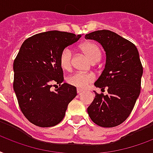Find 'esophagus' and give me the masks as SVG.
Masks as SVG:
<instances>
[{
  "label": "esophagus",
  "mask_w": 153,
  "mask_h": 153,
  "mask_svg": "<svg viewBox=\"0 0 153 153\" xmlns=\"http://www.w3.org/2000/svg\"><path fill=\"white\" fill-rule=\"evenodd\" d=\"M76 92H77V93H81L82 92H84V90L81 89V88H77V89H76Z\"/></svg>",
  "instance_id": "obj_1"
}]
</instances>
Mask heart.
<instances>
[{"mask_svg": "<svg viewBox=\"0 0 153 153\" xmlns=\"http://www.w3.org/2000/svg\"><path fill=\"white\" fill-rule=\"evenodd\" d=\"M80 49L93 63L99 61L102 55L100 47L93 41H86L81 44ZM72 58H73L72 50L69 48H65L60 53L59 58V62L61 68L65 70L70 69L72 67ZM95 76L92 73H75L68 76L67 77V82L69 85L79 88H85L88 85V84L93 82Z\"/></svg>", "mask_w": 153, "mask_h": 153, "instance_id": "obj_1", "label": "heart"}]
</instances>
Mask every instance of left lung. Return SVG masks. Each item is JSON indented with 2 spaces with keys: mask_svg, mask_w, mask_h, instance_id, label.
Here are the masks:
<instances>
[{
  "mask_svg": "<svg viewBox=\"0 0 153 153\" xmlns=\"http://www.w3.org/2000/svg\"><path fill=\"white\" fill-rule=\"evenodd\" d=\"M85 39L98 41L106 52L105 69L94 85L101 91L108 88L107 95L94 91L88 113L100 127H116L128 117L140 93L143 67L139 53L134 44L110 30L90 33Z\"/></svg>",
  "mask_w": 153,
  "mask_h": 153,
  "instance_id": "left-lung-1",
  "label": "left lung"
}]
</instances>
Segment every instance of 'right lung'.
Segmentation results:
<instances>
[{
    "label": "right lung",
    "instance_id": "right-lung-1",
    "mask_svg": "<svg viewBox=\"0 0 153 153\" xmlns=\"http://www.w3.org/2000/svg\"><path fill=\"white\" fill-rule=\"evenodd\" d=\"M80 36L48 31L33 35L22 44L13 62V89L21 112L32 124L53 127L65 117L68 105L76 96V88L62 84L59 58ZM53 87L58 88L53 90Z\"/></svg>",
    "mask_w": 153,
    "mask_h": 153
}]
</instances>
